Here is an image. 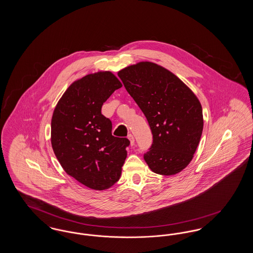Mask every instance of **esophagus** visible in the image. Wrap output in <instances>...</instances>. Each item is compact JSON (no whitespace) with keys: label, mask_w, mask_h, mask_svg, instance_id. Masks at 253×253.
Returning a JSON list of instances; mask_svg holds the SVG:
<instances>
[{"label":"esophagus","mask_w":253,"mask_h":253,"mask_svg":"<svg viewBox=\"0 0 253 253\" xmlns=\"http://www.w3.org/2000/svg\"><path fill=\"white\" fill-rule=\"evenodd\" d=\"M128 139L130 140V143H131L132 146L134 144V138H133V135H132V133L128 134Z\"/></svg>","instance_id":"esophagus-1"}]
</instances>
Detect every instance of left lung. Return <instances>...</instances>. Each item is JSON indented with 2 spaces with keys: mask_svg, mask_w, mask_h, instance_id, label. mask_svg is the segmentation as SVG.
I'll return each instance as SVG.
<instances>
[{
  "mask_svg": "<svg viewBox=\"0 0 253 253\" xmlns=\"http://www.w3.org/2000/svg\"><path fill=\"white\" fill-rule=\"evenodd\" d=\"M118 75L153 134L146 163L158 174L179 172L193 159L203 131L198 98L175 75L153 62L128 66Z\"/></svg>",
  "mask_w": 253,
  "mask_h": 253,
  "instance_id": "1",
  "label": "left lung"
}]
</instances>
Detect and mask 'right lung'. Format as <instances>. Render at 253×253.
Wrapping results in <instances>:
<instances>
[{
    "label": "right lung",
    "mask_w": 253,
    "mask_h": 253,
    "mask_svg": "<svg viewBox=\"0 0 253 253\" xmlns=\"http://www.w3.org/2000/svg\"><path fill=\"white\" fill-rule=\"evenodd\" d=\"M122 84L111 72L90 74L61 96L51 121V143L63 169L94 190L118 182L127 157L126 137L112 134V121L101 107Z\"/></svg>",
    "instance_id": "1"
}]
</instances>
